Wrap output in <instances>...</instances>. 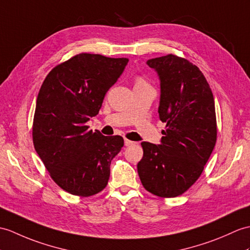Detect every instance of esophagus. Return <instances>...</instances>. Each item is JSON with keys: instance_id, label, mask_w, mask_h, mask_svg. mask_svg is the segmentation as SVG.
<instances>
[{"instance_id": "34e87169", "label": "esophagus", "mask_w": 250, "mask_h": 250, "mask_svg": "<svg viewBox=\"0 0 250 250\" xmlns=\"http://www.w3.org/2000/svg\"><path fill=\"white\" fill-rule=\"evenodd\" d=\"M133 144H135L134 142H132V141H129V139H125V146H126V147H129V146H131V145H133Z\"/></svg>"}]
</instances>
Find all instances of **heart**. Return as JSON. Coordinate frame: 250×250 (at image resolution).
<instances>
[{
  "label": "heart",
  "instance_id": "1",
  "mask_svg": "<svg viewBox=\"0 0 250 250\" xmlns=\"http://www.w3.org/2000/svg\"><path fill=\"white\" fill-rule=\"evenodd\" d=\"M138 82H144V81H142V80H139V81H138Z\"/></svg>",
  "mask_w": 250,
  "mask_h": 250
}]
</instances>
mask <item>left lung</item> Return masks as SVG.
I'll list each match as a JSON object with an SVG mask.
<instances>
[{"instance_id":"obj_1","label":"left lung","mask_w":250,"mask_h":250,"mask_svg":"<svg viewBox=\"0 0 250 250\" xmlns=\"http://www.w3.org/2000/svg\"><path fill=\"white\" fill-rule=\"evenodd\" d=\"M147 65L159 75V116L166 129L160 145L142 143L137 172L148 191L171 198L197 181L215 147V104L205 75L188 60L168 54Z\"/></svg>"}]
</instances>
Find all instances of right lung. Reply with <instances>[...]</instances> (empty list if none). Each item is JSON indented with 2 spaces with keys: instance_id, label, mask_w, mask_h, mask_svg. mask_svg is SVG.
I'll return each instance as SVG.
<instances>
[{
  "instance_id": "1",
  "label": "right lung",
  "mask_w": 250,
  "mask_h": 250,
  "mask_svg": "<svg viewBox=\"0 0 250 250\" xmlns=\"http://www.w3.org/2000/svg\"><path fill=\"white\" fill-rule=\"evenodd\" d=\"M127 59L81 53L54 67L40 87L33 143L51 178L63 190L89 197L106 187L109 166L124 147L119 135L86 125L124 72Z\"/></svg>"
}]
</instances>
